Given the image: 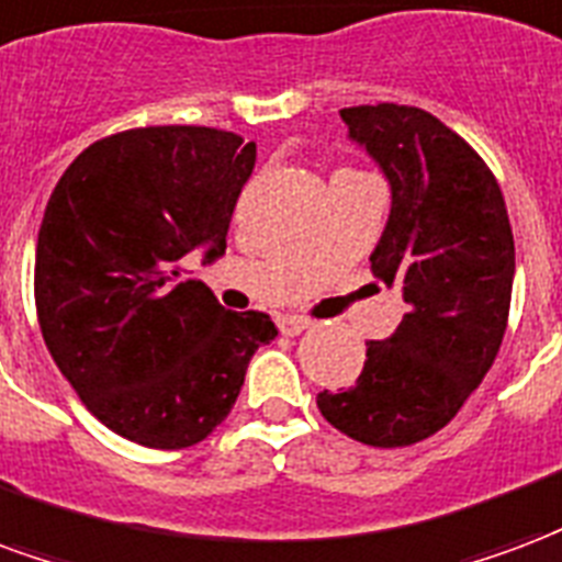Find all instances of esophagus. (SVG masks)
<instances>
[{
    "label": "esophagus",
    "mask_w": 562,
    "mask_h": 562,
    "mask_svg": "<svg viewBox=\"0 0 562 562\" xmlns=\"http://www.w3.org/2000/svg\"><path fill=\"white\" fill-rule=\"evenodd\" d=\"M277 324H280L282 336H301L313 322H310V318H301V315H282Z\"/></svg>",
    "instance_id": "obj_1"
}]
</instances>
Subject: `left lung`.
Listing matches in <instances>:
<instances>
[{
    "mask_svg": "<svg viewBox=\"0 0 562 562\" xmlns=\"http://www.w3.org/2000/svg\"><path fill=\"white\" fill-rule=\"evenodd\" d=\"M390 184L372 273L408 313L342 393H318L324 419L369 447H408L450 423L492 369L506 330L515 244L492 169L431 112L398 103L339 110Z\"/></svg>",
    "mask_w": 562,
    "mask_h": 562,
    "instance_id": "left-lung-1",
    "label": "left lung"
}]
</instances>
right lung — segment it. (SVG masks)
<instances>
[{
    "label": "right lung",
    "instance_id": "right-lung-1",
    "mask_svg": "<svg viewBox=\"0 0 562 562\" xmlns=\"http://www.w3.org/2000/svg\"><path fill=\"white\" fill-rule=\"evenodd\" d=\"M256 143L190 124L115 133L65 169L35 249L49 355L82 405L151 450L205 440L238 398L265 313H228L181 259L226 252Z\"/></svg>",
    "mask_w": 562,
    "mask_h": 562
}]
</instances>
